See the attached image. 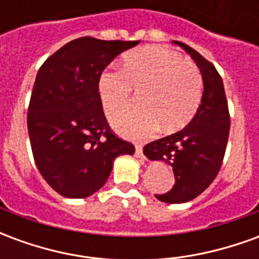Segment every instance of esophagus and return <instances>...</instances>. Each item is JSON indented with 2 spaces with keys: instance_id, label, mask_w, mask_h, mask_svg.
I'll return each mask as SVG.
<instances>
[{
  "instance_id": "34e87169",
  "label": "esophagus",
  "mask_w": 259,
  "mask_h": 259,
  "mask_svg": "<svg viewBox=\"0 0 259 259\" xmlns=\"http://www.w3.org/2000/svg\"><path fill=\"white\" fill-rule=\"evenodd\" d=\"M136 157L137 158H143V159H144V154H143V147L141 146H136Z\"/></svg>"
}]
</instances>
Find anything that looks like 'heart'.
I'll use <instances>...</instances> for the list:
<instances>
[{
	"instance_id": "b5f03b06",
	"label": "heart",
	"mask_w": 259,
	"mask_h": 259,
	"mask_svg": "<svg viewBox=\"0 0 259 259\" xmlns=\"http://www.w3.org/2000/svg\"><path fill=\"white\" fill-rule=\"evenodd\" d=\"M98 97L107 113L122 108L139 91L141 107L126 108L111 116L113 129L129 139H146L159 127L176 132L198 112L204 94L200 69L168 48L144 47L123 57L122 70L107 69L100 74Z\"/></svg>"
}]
</instances>
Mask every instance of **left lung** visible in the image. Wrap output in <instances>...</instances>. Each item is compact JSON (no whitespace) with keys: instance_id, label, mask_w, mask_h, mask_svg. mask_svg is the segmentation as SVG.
Segmentation results:
<instances>
[{"instance_id":"left-lung-1","label":"left lung","mask_w":259,"mask_h":259,"mask_svg":"<svg viewBox=\"0 0 259 259\" xmlns=\"http://www.w3.org/2000/svg\"><path fill=\"white\" fill-rule=\"evenodd\" d=\"M186 50L200 68L204 80L202 101L190 123L175 135L144 147L150 159H162L174 168L175 185L165 194H155L169 204L190 201L208 189L222 166L230 129V113L225 87L217 68L187 44Z\"/></svg>"}]
</instances>
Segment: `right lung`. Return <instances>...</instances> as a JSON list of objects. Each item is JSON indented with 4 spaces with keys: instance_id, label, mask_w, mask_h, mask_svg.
Here are the masks:
<instances>
[{
    "instance_id": "1",
    "label": "right lung",
    "mask_w": 259,
    "mask_h": 259,
    "mask_svg": "<svg viewBox=\"0 0 259 259\" xmlns=\"http://www.w3.org/2000/svg\"><path fill=\"white\" fill-rule=\"evenodd\" d=\"M139 42L79 37L38 69L27 130L37 169L58 194H94L109 178L113 159L135 154V146L109 127L97 84L104 69Z\"/></svg>"
}]
</instances>
